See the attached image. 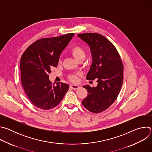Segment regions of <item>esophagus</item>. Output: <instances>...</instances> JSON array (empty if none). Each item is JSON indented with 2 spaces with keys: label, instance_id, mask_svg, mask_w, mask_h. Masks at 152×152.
Returning a JSON list of instances; mask_svg holds the SVG:
<instances>
[{
  "label": "esophagus",
  "instance_id": "obj_1",
  "mask_svg": "<svg viewBox=\"0 0 152 152\" xmlns=\"http://www.w3.org/2000/svg\"><path fill=\"white\" fill-rule=\"evenodd\" d=\"M70 88H72L73 90H77L79 88V86L77 85H70Z\"/></svg>",
  "mask_w": 152,
  "mask_h": 152
}]
</instances>
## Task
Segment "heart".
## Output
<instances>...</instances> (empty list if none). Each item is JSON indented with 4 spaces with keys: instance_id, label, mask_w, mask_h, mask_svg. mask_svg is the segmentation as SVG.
I'll return each instance as SVG.
<instances>
[{
    "instance_id": "b5f03b06",
    "label": "heart",
    "mask_w": 152,
    "mask_h": 152,
    "mask_svg": "<svg viewBox=\"0 0 152 152\" xmlns=\"http://www.w3.org/2000/svg\"><path fill=\"white\" fill-rule=\"evenodd\" d=\"M71 53L73 57L77 60L84 59L85 56V52L83 48L79 46H75L71 49ZM69 79L72 82H77V78L75 75H71L69 76Z\"/></svg>"
}]
</instances>
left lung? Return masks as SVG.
<instances>
[{"instance_id":"obj_1","label":"left lung","mask_w":152,"mask_h":152,"mask_svg":"<svg viewBox=\"0 0 152 152\" xmlns=\"http://www.w3.org/2000/svg\"><path fill=\"white\" fill-rule=\"evenodd\" d=\"M77 36L89 45L93 62L86 75L87 80H97V86L83 87L88 91L82 103L91 113L107 110L116 100L123 80V66L120 55L113 43L97 33H85Z\"/></svg>"}]
</instances>
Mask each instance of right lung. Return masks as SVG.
Returning a JSON list of instances; mask_svg holds the SVG:
<instances>
[{
  "instance_id": "add662e5",
  "label": "right lung",
  "mask_w": 152,
  "mask_h": 152,
  "mask_svg": "<svg viewBox=\"0 0 152 152\" xmlns=\"http://www.w3.org/2000/svg\"><path fill=\"white\" fill-rule=\"evenodd\" d=\"M73 35L70 33L38 39L21 56V84L28 99L39 109L47 110L56 106L69 90L67 83L52 84L49 75L57 67L61 52Z\"/></svg>"
}]
</instances>
